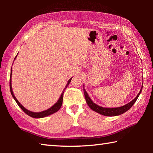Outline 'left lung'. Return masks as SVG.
I'll use <instances>...</instances> for the list:
<instances>
[{
    "instance_id": "1",
    "label": "left lung",
    "mask_w": 153,
    "mask_h": 153,
    "mask_svg": "<svg viewBox=\"0 0 153 153\" xmlns=\"http://www.w3.org/2000/svg\"><path fill=\"white\" fill-rule=\"evenodd\" d=\"M142 87H143V85L142 86L141 89L140 90L138 95L136 96V97L134 98V100H132L131 102H129V103H128V104H126L125 105L121 106V107H115V108L102 107L99 105L95 104V103L92 101L91 98H90L87 92L86 91V90L84 89V92L85 98H86V101L87 102V104L92 110H93L98 113L101 114L102 115L112 117V116H117V115H121V114L126 112L127 111H128L129 108L132 107V105L135 103L136 100L138 99L139 95L140 94L142 90Z\"/></svg>"
}]
</instances>
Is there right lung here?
<instances>
[{
	"instance_id": "1",
	"label": "right lung",
	"mask_w": 153,
	"mask_h": 153,
	"mask_svg": "<svg viewBox=\"0 0 153 153\" xmlns=\"http://www.w3.org/2000/svg\"><path fill=\"white\" fill-rule=\"evenodd\" d=\"M18 55V54H17ZM17 55H16V56L15 57V59H16ZM14 59V60H15ZM11 75H12V67L11 69V76H10V83H9V86H10V90H11V95L13 98H14V100H15V102H17V104L18 105V106L22 108V109L24 111V112L25 113H26L27 115L30 116V117H33V118H43V117H47V116L48 115H52V114L55 113L56 112H57V111L60 109V108L62 106V103H63V93H64V91L65 90L66 88L68 86V85L69 84V83H70L71 80L72 79L71 78L69 79L68 80V82H67V85L65 88L63 92L61 93V94L60 96V97H59V100H57V102H56L55 105L52 106V107L51 108H48V109H46L45 111H41V112H32V111H30L29 110H27L25 108L24 106H23L22 105H21V103L18 101L17 99L16 98V97H15V95L13 94V89H12V85H11Z\"/></svg>"
}]
</instances>
